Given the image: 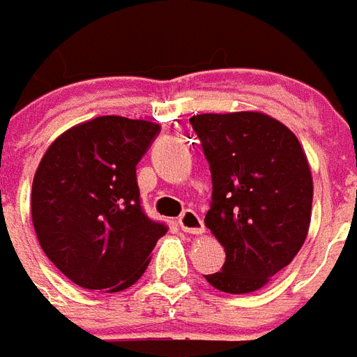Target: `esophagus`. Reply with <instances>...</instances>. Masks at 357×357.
<instances>
[{"label":"esophagus","instance_id":"obj_1","mask_svg":"<svg viewBox=\"0 0 357 357\" xmlns=\"http://www.w3.org/2000/svg\"><path fill=\"white\" fill-rule=\"evenodd\" d=\"M178 223L181 231L189 232V234H202L204 232V221L195 210H185L179 215Z\"/></svg>","mask_w":357,"mask_h":357}]
</instances>
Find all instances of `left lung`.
I'll return each instance as SVG.
<instances>
[{
    "label": "left lung",
    "instance_id": "1",
    "mask_svg": "<svg viewBox=\"0 0 357 357\" xmlns=\"http://www.w3.org/2000/svg\"><path fill=\"white\" fill-rule=\"evenodd\" d=\"M212 170L204 223L225 248L221 271L204 278L232 295L266 286L305 244L312 215V174L286 125L259 112L189 119Z\"/></svg>",
    "mask_w": 357,
    "mask_h": 357
}]
</instances>
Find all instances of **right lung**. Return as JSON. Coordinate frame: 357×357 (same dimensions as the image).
Segmentation results:
<instances>
[{"instance_id":"right-lung-1","label":"right lung","mask_w":357,"mask_h":357,"mask_svg":"<svg viewBox=\"0 0 357 357\" xmlns=\"http://www.w3.org/2000/svg\"><path fill=\"white\" fill-rule=\"evenodd\" d=\"M160 126L104 115L60 134L31 185V221L45 255L84 287L123 291L166 234L139 206L136 165Z\"/></svg>"}]
</instances>
